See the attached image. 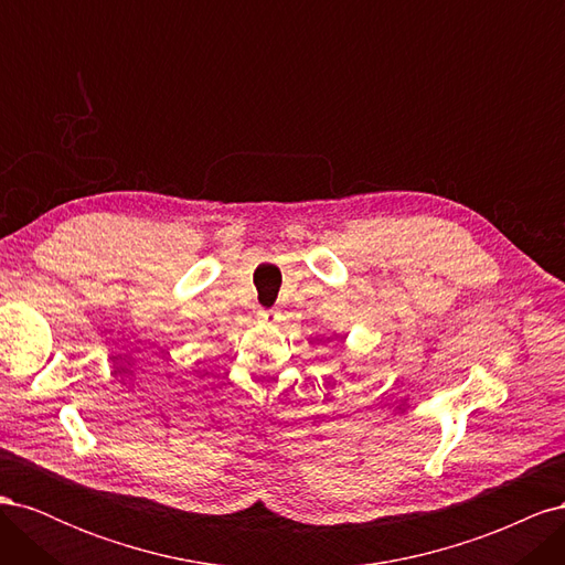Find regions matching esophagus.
Listing matches in <instances>:
<instances>
[{
    "label": "esophagus",
    "mask_w": 565,
    "mask_h": 565,
    "mask_svg": "<svg viewBox=\"0 0 565 565\" xmlns=\"http://www.w3.org/2000/svg\"><path fill=\"white\" fill-rule=\"evenodd\" d=\"M256 316H259V320L266 324H276L280 320V311H276V309H262Z\"/></svg>",
    "instance_id": "obj_1"
}]
</instances>
